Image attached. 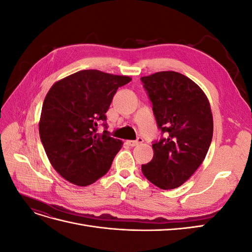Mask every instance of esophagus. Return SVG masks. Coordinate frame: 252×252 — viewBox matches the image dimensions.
<instances>
[{
	"instance_id": "34e87169",
	"label": "esophagus",
	"mask_w": 252,
	"mask_h": 252,
	"mask_svg": "<svg viewBox=\"0 0 252 252\" xmlns=\"http://www.w3.org/2000/svg\"><path fill=\"white\" fill-rule=\"evenodd\" d=\"M143 142H144V140L142 138H138V140H135V141H127L126 143H127V145H129V146L134 147V146H136V145L142 144Z\"/></svg>"
}]
</instances>
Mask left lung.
<instances>
[{"instance_id": "1", "label": "left lung", "mask_w": 252, "mask_h": 252, "mask_svg": "<svg viewBox=\"0 0 252 252\" xmlns=\"http://www.w3.org/2000/svg\"><path fill=\"white\" fill-rule=\"evenodd\" d=\"M141 80L158 126L166 135L152 144L154 158L142 165V172L158 188H178L208 152L213 134L210 103L202 88L180 72L159 71Z\"/></svg>"}]
</instances>
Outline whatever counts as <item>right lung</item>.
Here are the masks:
<instances>
[{"label": "right lung", "instance_id": "add662e5", "mask_svg": "<svg viewBox=\"0 0 252 252\" xmlns=\"http://www.w3.org/2000/svg\"><path fill=\"white\" fill-rule=\"evenodd\" d=\"M127 75L81 70L57 81L43 103L39 131L53 168L68 182L88 186L107 173L123 142L97 133L119 87ZM106 126V125H105Z\"/></svg>", "mask_w": 252, "mask_h": 252}]
</instances>
